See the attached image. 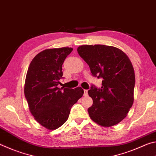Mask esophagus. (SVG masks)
<instances>
[{
	"instance_id": "esophagus-1",
	"label": "esophagus",
	"mask_w": 156,
	"mask_h": 156,
	"mask_svg": "<svg viewBox=\"0 0 156 156\" xmlns=\"http://www.w3.org/2000/svg\"><path fill=\"white\" fill-rule=\"evenodd\" d=\"M84 96H88V90H87V89H84Z\"/></svg>"
}]
</instances>
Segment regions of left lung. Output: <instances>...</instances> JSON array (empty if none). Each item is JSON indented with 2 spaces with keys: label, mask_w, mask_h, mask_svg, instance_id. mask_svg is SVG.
Here are the masks:
<instances>
[{
  "label": "left lung",
  "mask_w": 156,
  "mask_h": 156,
  "mask_svg": "<svg viewBox=\"0 0 156 156\" xmlns=\"http://www.w3.org/2000/svg\"><path fill=\"white\" fill-rule=\"evenodd\" d=\"M77 50L92 75L102 78L101 88L92 84L88 91L93 99L88 109L89 116L105 127L117 125L133 102L135 73L130 60L122 50L112 46L82 45Z\"/></svg>",
  "instance_id": "1"
}]
</instances>
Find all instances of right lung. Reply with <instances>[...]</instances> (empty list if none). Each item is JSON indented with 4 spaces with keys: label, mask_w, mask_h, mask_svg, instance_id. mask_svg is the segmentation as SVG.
I'll return each instance as SVG.
<instances>
[{
    "label": "right lung",
    "mask_w": 156,
    "mask_h": 156,
    "mask_svg": "<svg viewBox=\"0 0 156 156\" xmlns=\"http://www.w3.org/2000/svg\"><path fill=\"white\" fill-rule=\"evenodd\" d=\"M71 47L45 49L36 55L29 66L25 96L35 120L44 127L54 130L69 118L73 105L83 96L80 87L58 88L62 78V65Z\"/></svg>",
    "instance_id": "right-lung-1"
}]
</instances>
